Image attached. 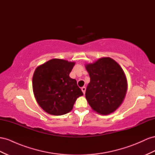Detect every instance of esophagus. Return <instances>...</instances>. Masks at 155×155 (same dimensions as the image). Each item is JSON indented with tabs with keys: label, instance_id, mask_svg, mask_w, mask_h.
<instances>
[{
	"label": "esophagus",
	"instance_id": "obj_1",
	"mask_svg": "<svg viewBox=\"0 0 155 155\" xmlns=\"http://www.w3.org/2000/svg\"><path fill=\"white\" fill-rule=\"evenodd\" d=\"M81 91H82V92L83 93V94H85V91H86V88H85V87H81Z\"/></svg>",
	"mask_w": 155,
	"mask_h": 155
}]
</instances>
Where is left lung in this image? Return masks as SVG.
<instances>
[{"mask_svg": "<svg viewBox=\"0 0 155 155\" xmlns=\"http://www.w3.org/2000/svg\"><path fill=\"white\" fill-rule=\"evenodd\" d=\"M91 81L85 98L93 110L109 115L121 105L126 96L127 79L120 66L110 57H102L85 64Z\"/></svg>", "mask_w": 155, "mask_h": 155, "instance_id": "8db88e82", "label": "left lung"}]
</instances>
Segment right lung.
I'll return each mask as SVG.
<instances>
[{
  "label": "right lung",
  "instance_id": "right-lung-1",
  "mask_svg": "<svg viewBox=\"0 0 155 155\" xmlns=\"http://www.w3.org/2000/svg\"><path fill=\"white\" fill-rule=\"evenodd\" d=\"M74 62L53 58L38 66L32 78V90L38 105L53 115H62L72 110L83 94L76 79L70 78Z\"/></svg>",
  "mask_w": 155,
  "mask_h": 155
}]
</instances>
